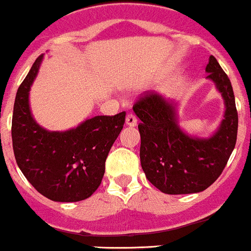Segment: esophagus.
Listing matches in <instances>:
<instances>
[{
	"instance_id": "obj_1",
	"label": "esophagus",
	"mask_w": 251,
	"mask_h": 251,
	"mask_svg": "<svg viewBox=\"0 0 251 251\" xmlns=\"http://www.w3.org/2000/svg\"><path fill=\"white\" fill-rule=\"evenodd\" d=\"M136 123H138V121H136V117L134 115H128L126 117V125L128 126H135Z\"/></svg>"
}]
</instances>
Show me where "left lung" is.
Instances as JSON below:
<instances>
[{"label": "left lung", "mask_w": 251, "mask_h": 251, "mask_svg": "<svg viewBox=\"0 0 251 251\" xmlns=\"http://www.w3.org/2000/svg\"><path fill=\"white\" fill-rule=\"evenodd\" d=\"M205 71L225 102L223 120L210 136L185 133L178 123V102L160 94H149L133 106L140 120L141 167L149 182L166 194L207 189L221 176L235 146L238 113L232 84L213 56Z\"/></svg>", "instance_id": "left-lung-1"}]
</instances>
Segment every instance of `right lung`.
<instances>
[{
    "mask_svg": "<svg viewBox=\"0 0 251 251\" xmlns=\"http://www.w3.org/2000/svg\"><path fill=\"white\" fill-rule=\"evenodd\" d=\"M39 56L18 88L12 118V141L22 173L40 194L52 201L88 199L101 184L105 162L120 135L126 112L95 116L63 131L47 130L34 118L30 88L40 69Z\"/></svg>",
    "mask_w": 251,
    "mask_h": 251,
    "instance_id": "right-lung-1",
    "label": "right lung"
}]
</instances>
